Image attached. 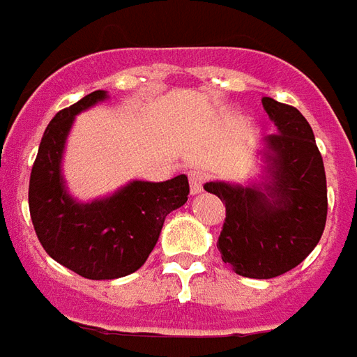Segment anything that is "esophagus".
Masks as SVG:
<instances>
[{
  "label": "esophagus",
  "instance_id": "34e87169",
  "mask_svg": "<svg viewBox=\"0 0 357 357\" xmlns=\"http://www.w3.org/2000/svg\"><path fill=\"white\" fill-rule=\"evenodd\" d=\"M188 178L192 194H199V192L204 190L205 181H207V173H205L204 169H194V171H190L188 173Z\"/></svg>",
  "mask_w": 357,
  "mask_h": 357
}]
</instances>
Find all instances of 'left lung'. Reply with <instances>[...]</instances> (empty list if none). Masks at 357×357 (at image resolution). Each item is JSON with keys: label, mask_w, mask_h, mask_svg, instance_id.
<instances>
[{"label": "left lung", "mask_w": 357, "mask_h": 357, "mask_svg": "<svg viewBox=\"0 0 357 357\" xmlns=\"http://www.w3.org/2000/svg\"><path fill=\"white\" fill-rule=\"evenodd\" d=\"M278 131L266 137L272 181L264 188L207 182L226 218L217 247L243 278L270 280L298 266L321 238L327 220V181L310 123L295 106L262 98Z\"/></svg>", "instance_id": "8db88e82"}]
</instances>
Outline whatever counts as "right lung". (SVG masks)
<instances>
[{
  "mask_svg": "<svg viewBox=\"0 0 357 357\" xmlns=\"http://www.w3.org/2000/svg\"><path fill=\"white\" fill-rule=\"evenodd\" d=\"M106 98L93 91L47 125L33 161L28 204L33 230L49 257L87 280H116L146 262L171 211L186 204L188 178L135 181L102 202L75 204L64 192L61 158L75 114Z\"/></svg>",
  "mask_w": 357,
  "mask_h": 357,
  "instance_id": "1",
  "label": "right lung"
}]
</instances>
